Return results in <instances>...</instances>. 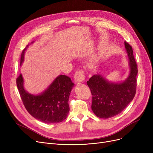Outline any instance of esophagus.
I'll return each instance as SVG.
<instances>
[{
	"label": "esophagus",
	"instance_id": "1",
	"mask_svg": "<svg viewBox=\"0 0 153 153\" xmlns=\"http://www.w3.org/2000/svg\"><path fill=\"white\" fill-rule=\"evenodd\" d=\"M85 79V76L84 72L82 70H78L75 72L74 81L76 83L82 82Z\"/></svg>",
	"mask_w": 153,
	"mask_h": 153
}]
</instances>
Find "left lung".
I'll list each match as a JSON object with an SVG mask.
<instances>
[{"label": "left lung", "instance_id": "obj_1", "mask_svg": "<svg viewBox=\"0 0 153 153\" xmlns=\"http://www.w3.org/2000/svg\"><path fill=\"white\" fill-rule=\"evenodd\" d=\"M125 46L130 66L129 74L125 81L111 82L97 73L87 82L92 95V110L100 118H108L120 114L135 95L137 66L132 47L126 42Z\"/></svg>", "mask_w": 153, "mask_h": 153}]
</instances>
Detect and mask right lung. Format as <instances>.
I'll return each instance as SVG.
<instances>
[{"label": "right lung", "instance_id": "add662e5", "mask_svg": "<svg viewBox=\"0 0 153 153\" xmlns=\"http://www.w3.org/2000/svg\"><path fill=\"white\" fill-rule=\"evenodd\" d=\"M34 42H32L23 50L20 66L24 61L25 52ZM74 85L70 77L59 75L43 92L35 95L25 89L22 74L17 79V86L25 108L32 117L45 123H58L66 118L69 111V95Z\"/></svg>", "mask_w": 153, "mask_h": 153}]
</instances>
